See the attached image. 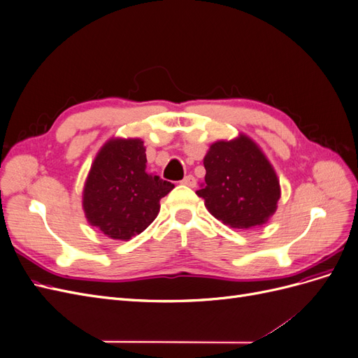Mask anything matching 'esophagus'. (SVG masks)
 I'll use <instances>...</instances> for the list:
<instances>
[{
	"instance_id": "obj_1",
	"label": "esophagus",
	"mask_w": 358,
	"mask_h": 358,
	"mask_svg": "<svg viewBox=\"0 0 358 358\" xmlns=\"http://www.w3.org/2000/svg\"><path fill=\"white\" fill-rule=\"evenodd\" d=\"M182 183H183V185H187V187H194V185H196V178H194L192 175H188V176L182 179Z\"/></svg>"
}]
</instances>
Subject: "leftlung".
I'll list each match as a JSON object with an SVG mask.
<instances>
[{
    "instance_id": "obj_1",
    "label": "left lung",
    "mask_w": 358,
    "mask_h": 358,
    "mask_svg": "<svg viewBox=\"0 0 358 358\" xmlns=\"http://www.w3.org/2000/svg\"><path fill=\"white\" fill-rule=\"evenodd\" d=\"M204 187L197 196L216 220L233 229L263 225L280 197L273 167L251 138L216 142L204 157Z\"/></svg>"
}]
</instances>
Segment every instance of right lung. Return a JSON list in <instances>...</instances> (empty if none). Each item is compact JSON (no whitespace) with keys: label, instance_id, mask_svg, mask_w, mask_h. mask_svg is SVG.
<instances>
[{"label":"right lung","instance_id":"obj_1","mask_svg":"<svg viewBox=\"0 0 358 358\" xmlns=\"http://www.w3.org/2000/svg\"><path fill=\"white\" fill-rule=\"evenodd\" d=\"M138 138L110 140L96 155L83 189L90 224L112 239L128 241L142 233L159 212V200L175 188L146 171Z\"/></svg>","mask_w":358,"mask_h":358}]
</instances>
